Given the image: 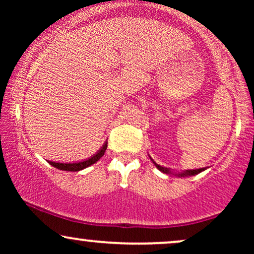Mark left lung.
Here are the masks:
<instances>
[{"instance_id":"1","label":"left lung","mask_w":254,"mask_h":254,"mask_svg":"<svg viewBox=\"0 0 254 254\" xmlns=\"http://www.w3.org/2000/svg\"><path fill=\"white\" fill-rule=\"evenodd\" d=\"M150 160L153 161V164L156 166V168L160 172H162V173H165V174H172V176H176V177H192V176H196V174H199L200 172L206 170V168H198V170H186V171H182V172H174L173 170H171V168H167V167H164V166L157 165L156 162L151 159V157H150Z\"/></svg>"}]
</instances>
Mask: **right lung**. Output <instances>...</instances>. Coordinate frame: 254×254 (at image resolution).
Masks as SVG:
<instances>
[{
  "mask_svg": "<svg viewBox=\"0 0 254 254\" xmlns=\"http://www.w3.org/2000/svg\"><path fill=\"white\" fill-rule=\"evenodd\" d=\"M106 149H107V142H105V143L101 145V148L97 151V153L93 154V155L88 157V159L82 160V161L66 162V164H64V162H54V161H48V162L51 166H54L55 168H57V170L68 171V172H78V171L84 170V168L89 167V166H92L93 164H95V162L99 161V160L104 156Z\"/></svg>",
  "mask_w": 254,
  "mask_h": 254,
  "instance_id": "add662e5",
  "label": "right lung"
}]
</instances>
